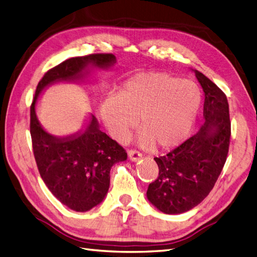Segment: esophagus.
Instances as JSON below:
<instances>
[{"label": "esophagus", "instance_id": "esophagus-1", "mask_svg": "<svg viewBox=\"0 0 257 257\" xmlns=\"http://www.w3.org/2000/svg\"><path fill=\"white\" fill-rule=\"evenodd\" d=\"M127 155H128V158L131 159V160L134 161V162L138 161L142 158V154L136 149H130L127 151Z\"/></svg>", "mask_w": 257, "mask_h": 257}]
</instances>
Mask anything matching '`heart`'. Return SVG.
<instances>
[{"mask_svg": "<svg viewBox=\"0 0 257 257\" xmlns=\"http://www.w3.org/2000/svg\"><path fill=\"white\" fill-rule=\"evenodd\" d=\"M199 105L192 82L169 73L142 72L103 102L101 116L120 141L126 140L140 120L143 147L166 150L188 136Z\"/></svg>", "mask_w": 257, "mask_h": 257, "instance_id": "b5f03b06", "label": "heart"}]
</instances>
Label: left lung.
<instances>
[{"label":"left lung","instance_id":"1","mask_svg":"<svg viewBox=\"0 0 257 257\" xmlns=\"http://www.w3.org/2000/svg\"><path fill=\"white\" fill-rule=\"evenodd\" d=\"M205 122L195 135L164 156L155 158L159 175L147 198L165 214H180L207 197L223 170L229 150L231 123L225 93L200 71Z\"/></svg>","mask_w":257,"mask_h":257}]
</instances>
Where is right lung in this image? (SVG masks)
I'll list each match as a JSON object with an SVG mask.
<instances>
[{
  "instance_id": "right-lung-1",
  "label": "right lung",
  "mask_w": 257,
  "mask_h": 257,
  "mask_svg": "<svg viewBox=\"0 0 257 257\" xmlns=\"http://www.w3.org/2000/svg\"><path fill=\"white\" fill-rule=\"evenodd\" d=\"M114 62L112 54H91L62 61L41 79L30 107V134L40 175L62 204L77 212L89 211L101 202L109 189L110 170L126 160L127 154L99 130L94 115L84 133L64 138L50 135L37 119L36 102L48 84L82 80L89 72V66L108 68Z\"/></svg>"
}]
</instances>
